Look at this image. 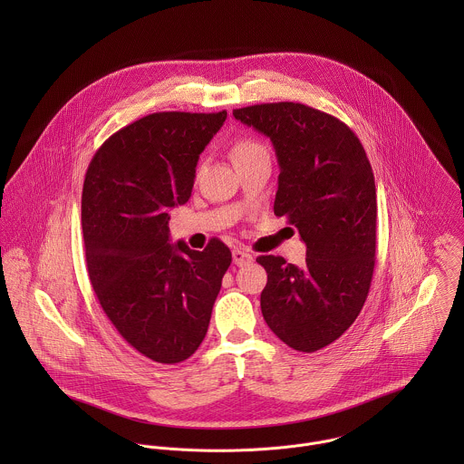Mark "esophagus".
Returning <instances> with one entry per match:
<instances>
[{
  "label": "esophagus",
  "mask_w": 464,
  "mask_h": 464,
  "mask_svg": "<svg viewBox=\"0 0 464 464\" xmlns=\"http://www.w3.org/2000/svg\"><path fill=\"white\" fill-rule=\"evenodd\" d=\"M232 261H234V265L236 266H245L248 265V263H252L254 257H252V254L236 248V250L232 252Z\"/></svg>",
  "instance_id": "1"
}]
</instances>
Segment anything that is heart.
I'll return each instance as SVG.
<instances>
[{
  "label": "heart",
  "instance_id": "obj_1",
  "mask_svg": "<svg viewBox=\"0 0 464 464\" xmlns=\"http://www.w3.org/2000/svg\"><path fill=\"white\" fill-rule=\"evenodd\" d=\"M232 160L234 162H241L245 159H250V157H256V155H261L266 153V148L256 139L252 137H239L234 144H232Z\"/></svg>",
  "mask_w": 464,
  "mask_h": 464
}]
</instances>
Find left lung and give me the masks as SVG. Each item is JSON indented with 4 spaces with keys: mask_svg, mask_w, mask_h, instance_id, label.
I'll return each mask as SVG.
<instances>
[{
    "mask_svg": "<svg viewBox=\"0 0 464 464\" xmlns=\"http://www.w3.org/2000/svg\"><path fill=\"white\" fill-rule=\"evenodd\" d=\"M234 118L271 139L280 166L275 216H287L307 246L302 266L257 257L267 273L263 316L287 346L316 352L355 322L372 285L377 193L370 160L343 121L304 103L243 107Z\"/></svg>",
    "mask_w": 464,
    "mask_h": 464,
    "instance_id": "obj_1",
    "label": "left lung"
}]
</instances>
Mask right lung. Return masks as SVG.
I'll return each mask as SVG.
<instances>
[{"label": "right lung", "instance_id": "add662e5", "mask_svg": "<svg viewBox=\"0 0 464 464\" xmlns=\"http://www.w3.org/2000/svg\"><path fill=\"white\" fill-rule=\"evenodd\" d=\"M227 120L155 112L112 133L94 153L82 191L85 263L116 331L144 357L175 364L198 350L232 254L169 243V208L186 203L199 153Z\"/></svg>", "mask_w": 464, "mask_h": 464}]
</instances>
